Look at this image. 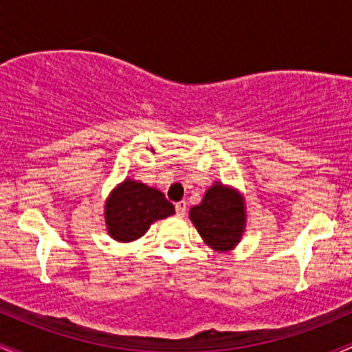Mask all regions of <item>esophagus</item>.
<instances>
[{
	"label": "esophagus",
	"mask_w": 352,
	"mask_h": 352,
	"mask_svg": "<svg viewBox=\"0 0 352 352\" xmlns=\"http://www.w3.org/2000/svg\"><path fill=\"white\" fill-rule=\"evenodd\" d=\"M175 212L179 217H184L185 213H187V204H185V201H179V204H175Z\"/></svg>",
	"instance_id": "esophagus-1"
}]
</instances>
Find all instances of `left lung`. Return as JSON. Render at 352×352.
<instances>
[{
  "instance_id": "1",
  "label": "left lung",
  "mask_w": 352,
  "mask_h": 352,
  "mask_svg": "<svg viewBox=\"0 0 352 352\" xmlns=\"http://www.w3.org/2000/svg\"><path fill=\"white\" fill-rule=\"evenodd\" d=\"M243 210V201L235 190L215 184L205 193L204 201L190 210V220L205 243L225 252L240 240L245 227Z\"/></svg>"
}]
</instances>
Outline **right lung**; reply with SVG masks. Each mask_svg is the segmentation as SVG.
Listing matches in <instances>:
<instances>
[{
	"instance_id": "right-lung-1",
	"label": "right lung",
	"mask_w": 352,
	"mask_h": 352,
	"mask_svg": "<svg viewBox=\"0 0 352 352\" xmlns=\"http://www.w3.org/2000/svg\"><path fill=\"white\" fill-rule=\"evenodd\" d=\"M173 213L175 208L162 192L134 180H125L116 188L106 205L109 233L119 241L137 240L153 221Z\"/></svg>"
}]
</instances>
